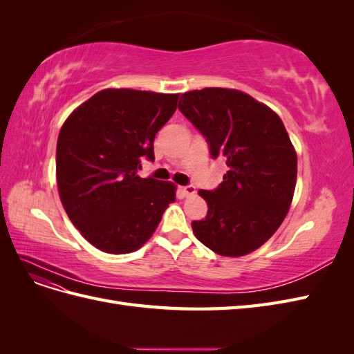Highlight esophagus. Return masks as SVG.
<instances>
[{
	"label": "esophagus",
	"instance_id": "34e87169",
	"mask_svg": "<svg viewBox=\"0 0 354 354\" xmlns=\"http://www.w3.org/2000/svg\"><path fill=\"white\" fill-rule=\"evenodd\" d=\"M180 192H181V195H183V196H190V195H195L196 189H195V186L187 185V186H181Z\"/></svg>",
	"mask_w": 354,
	"mask_h": 354
}]
</instances>
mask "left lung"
Wrapping results in <instances>:
<instances>
[{
	"instance_id": "left-lung-1",
	"label": "left lung",
	"mask_w": 354,
	"mask_h": 354,
	"mask_svg": "<svg viewBox=\"0 0 354 354\" xmlns=\"http://www.w3.org/2000/svg\"><path fill=\"white\" fill-rule=\"evenodd\" d=\"M178 109L205 137L212 159L226 160L223 183L199 190L207 217L195 236L224 257L250 254L279 229L292 202L297 153L283 122L266 104L229 88L181 94Z\"/></svg>"
}]
</instances>
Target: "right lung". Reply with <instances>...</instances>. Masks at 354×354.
<instances>
[{"label":"right lung","mask_w":354,"mask_h":354,"mask_svg":"<svg viewBox=\"0 0 354 354\" xmlns=\"http://www.w3.org/2000/svg\"><path fill=\"white\" fill-rule=\"evenodd\" d=\"M178 94L106 88L75 109L56 149L59 195L68 217L95 248L128 254L152 236L176 186L142 178L153 140L177 109Z\"/></svg>","instance_id":"obj_1"}]
</instances>
